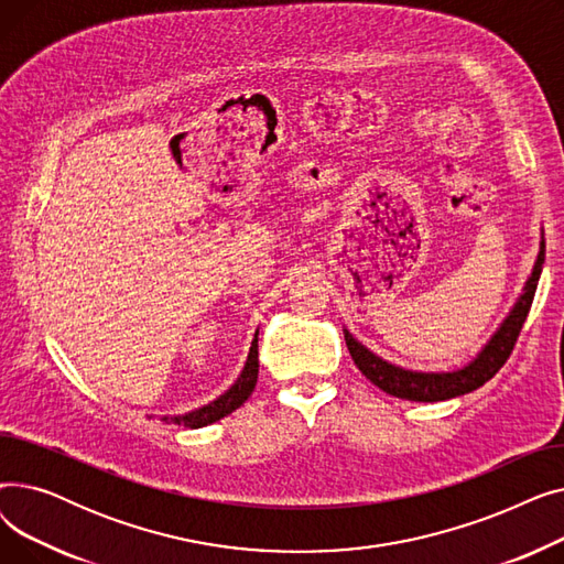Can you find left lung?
Returning a JSON list of instances; mask_svg holds the SVG:
<instances>
[{
	"label": "left lung",
	"instance_id": "1",
	"mask_svg": "<svg viewBox=\"0 0 564 564\" xmlns=\"http://www.w3.org/2000/svg\"><path fill=\"white\" fill-rule=\"evenodd\" d=\"M544 251H546V245H544V232H542L535 264H532L530 276L525 279L517 302L512 304L508 315L502 317V322L489 336V340L478 349L476 357H473L468 364H464L462 368L425 372V370H411V368L395 366L387 359H381L379 354L368 349L359 338H354V334L347 327H343L345 343L354 364H357V368L375 383L377 389L400 400L441 402V400H453L480 389L482 383L489 381L510 357L517 336L528 317L532 297H535L538 281L542 276Z\"/></svg>",
	"mask_w": 564,
	"mask_h": 564
}]
</instances>
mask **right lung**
<instances>
[{
    "label": "right lung",
    "instance_id": "1",
    "mask_svg": "<svg viewBox=\"0 0 564 564\" xmlns=\"http://www.w3.org/2000/svg\"><path fill=\"white\" fill-rule=\"evenodd\" d=\"M256 381H258V332L251 340L245 368H242L240 377L235 379V383L228 391H224L219 398H215L213 402H207V404H203L194 411L177 413V416H162L160 421L175 423V425L187 427V430H198V427H205V425H213V423L221 421L224 416H228V413H232L235 409H240L247 402V398L256 389ZM148 419H153V416H148Z\"/></svg>",
    "mask_w": 564,
    "mask_h": 564
}]
</instances>
